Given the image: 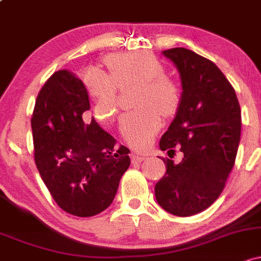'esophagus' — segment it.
Segmentation results:
<instances>
[{
    "label": "esophagus",
    "instance_id": "obj_1",
    "mask_svg": "<svg viewBox=\"0 0 261 261\" xmlns=\"http://www.w3.org/2000/svg\"><path fill=\"white\" fill-rule=\"evenodd\" d=\"M130 158H132V162H143L144 161L145 158H147V155H145V154H138V153H133L130 155Z\"/></svg>",
    "mask_w": 261,
    "mask_h": 261
}]
</instances>
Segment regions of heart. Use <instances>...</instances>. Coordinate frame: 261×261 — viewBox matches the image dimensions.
Here are the masks:
<instances>
[{
    "instance_id": "1",
    "label": "heart",
    "mask_w": 261,
    "mask_h": 261,
    "mask_svg": "<svg viewBox=\"0 0 261 261\" xmlns=\"http://www.w3.org/2000/svg\"><path fill=\"white\" fill-rule=\"evenodd\" d=\"M109 74L89 69L86 86L94 100V114L102 122H112L118 113V89L136 85L133 106L120 120L123 137L133 148L147 149L162 127V115L170 117L180 105V88L164 64L149 52L114 53L106 58Z\"/></svg>"
}]
</instances>
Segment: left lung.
<instances>
[{
    "label": "left lung",
    "mask_w": 261,
    "mask_h": 261,
    "mask_svg": "<svg viewBox=\"0 0 261 261\" xmlns=\"http://www.w3.org/2000/svg\"><path fill=\"white\" fill-rule=\"evenodd\" d=\"M181 81L180 105L159 142L162 150L180 147L179 164L164 161L167 172L155 184L159 205L176 217L209 208L223 192L237 158L242 111L234 88L212 61L190 49L163 51Z\"/></svg>",
    "instance_id": "8db88e82"
}]
</instances>
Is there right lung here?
<instances>
[{"mask_svg":"<svg viewBox=\"0 0 261 261\" xmlns=\"http://www.w3.org/2000/svg\"><path fill=\"white\" fill-rule=\"evenodd\" d=\"M89 108L82 81L61 69L42 87L31 119L42 180L61 209L81 218L111 205L130 164L128 148L114 152L117 141L111 134L94 119L83 122Z\"/></svg>","mask_w":261,"mask_h":261,"instance_id":"obj_1","label":"right lung"}]
</instances>
